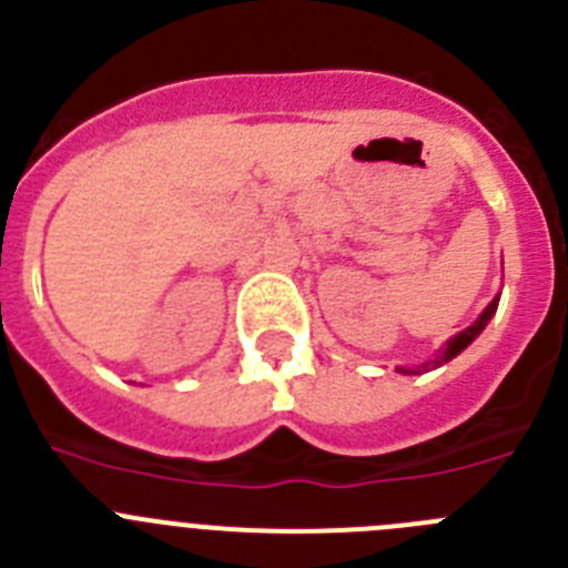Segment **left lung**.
Listing matches in <instances>:
<instances>
[{"mask_svg": "<svg viewBox=\"0 0 568 568\" xmlns=\"http://www.w3.org/2000/svg\"><path fill=\"white\" fill-rule=\"evenodd\" d=\"M498 301H500V295H495V298L489 301V307H486L484 313L478 315V321H475V324H471V327H466L464 333L455 335V338L446 341V346H440V353L435 355L433 361H426V364H420V366H409V369H406V366H398V373H404V375H420V373H429V369H435V366L446 364V361H453L455 355L464 353L466 346H469L471 341H475V338H478L480 333H484V327H486V324H489V318H491V315H495V310H498Z\"/></svg>", "mask_w": 568, "mask_h": 568, "instance_id": "obj_1", "label": "left lung"}]
</instances>
